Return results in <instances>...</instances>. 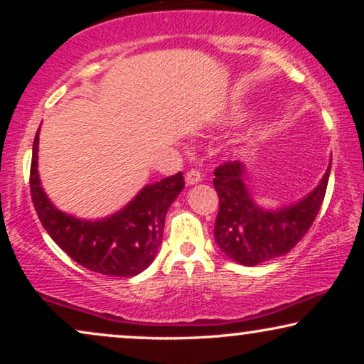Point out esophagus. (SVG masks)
Listing matches in <instances>:
<instances>
[{
	"instance_id": "obj_1",
	"label": "esophagus",
	"mask_w": 364,
	"mask_h": 364,
	"mask_svg": "<svg viewBox=\"0 0 364 364\" xmlns=\"http://www.w3.org/2000/svg\"><path fill=\"white\" fill-rule=\"evenodd\" d=\"M202 172L200 171H197V168H191V171H188L187 173H186V182H187V186H193V183H198L202 181Z\"/></svg>"
}]
</instances>
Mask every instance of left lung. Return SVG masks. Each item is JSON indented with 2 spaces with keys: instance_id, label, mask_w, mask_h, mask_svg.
<instances>
[{
  "instance_id": "obj_1",
  "label": "left lung",
  "mask_w": 364,
  "mask_h": 364,
  "mask_svg": "<svg viewBox=\"0 0 364 364\" xmlns=\"http://www.w3.org/2000/svg\"><path fill=\"white\" fill-rule=\"evenodd\" d=\"M330 168L331 164L320 186L303 200L278 210H263L253 202L243 182V164L223 162L213 172V186L220 202L213 228L218 248L230 260L248 267L285 255L315 222L326 193Z\"/></svg>"
}]
</instances>
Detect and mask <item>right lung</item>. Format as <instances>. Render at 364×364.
Wrapping results in <instances>:
<instances>
[{"label":"right lung","instance_id":"add662e5","mask_svg":"<svg viewBox=\"0 0 364 364\" xmlns=\"http://www.w3.org/2000/svg\"><path fill=\"white\" fill-rule=\"evenodd\" d=\"M39 129L33 142L29 187L39 220L54 242L79 265L111 277H134L151 265L162 242L168 207L183 188L182 172L151 183L121 212L102 220H81L58 210L38 176Z\"/></svg>","mask_w":364,"mask_h":364}]
</instances>
